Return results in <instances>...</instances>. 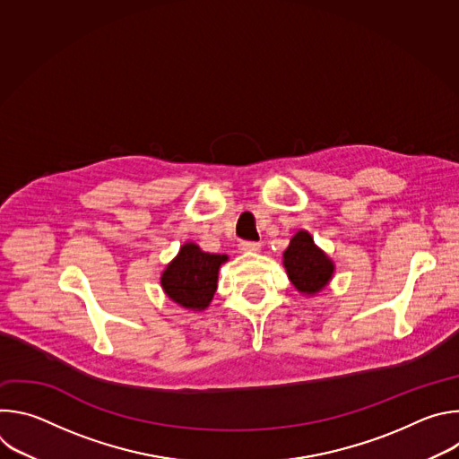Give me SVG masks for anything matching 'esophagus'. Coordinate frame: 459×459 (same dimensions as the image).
<instances>
[{
    "mask_svg": "<svg viewBox=\"0 0 459 459\" xmlns=\"http://www.w3.org/2000/svg\"><path fill=\"white\" fill-rule=\"evenodd\" d=\"M239 250L245 254H252V252H259L261 245L254 243V241H243V243H239Z\"/></svg>",
    "mask_w": 459,
    "mask_h": 459,
    "instance_id": "1",
    "label": "esophagus"
}]
</instances>
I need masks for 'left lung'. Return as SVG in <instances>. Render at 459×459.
Returning <instances> with one entry per match:
<instances>
[{
  "label": "left lung",
  "instance_id": "1",
  "mask_svg": "<svg viewBox=\"0 0 459 459\" xmlns=\"http://www.w3.org/2000/svg\"><path fill=\"white\" fill-rule=\"evenodd\" d=\"M283 267L294 289L303 296H316L331 283L336 265L307 230H298L283 250Z\"/></svg>",
  "mask_w": 459,
  "mask_h": 459
}]
</instances>
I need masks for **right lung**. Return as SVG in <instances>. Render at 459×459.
Returning a JSON list of instances; mask_svg holds the SVG:
<instances>
[{"label": "right lung", "mask_w": 459, "mask_h": 459, "mask_svg": "<svg viewBox=\"0 0 459 459\" xmlns=\"http://www.w3.org/2000/svg\"><path fill=\"white\" fill-rule=\"evenodd\" d=\"M227 261V254L205 252L200 245L186 241L161 273V289L179 307L202 312L214 298L220 267Z\"/></svg>", "instance_id": "obj_1"}]
</instances>
